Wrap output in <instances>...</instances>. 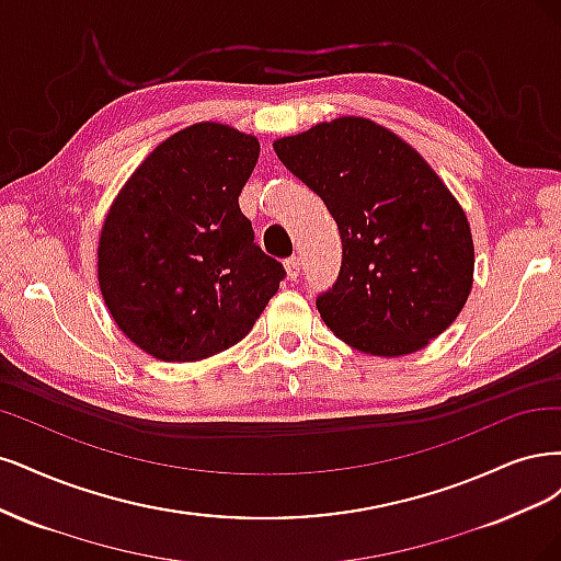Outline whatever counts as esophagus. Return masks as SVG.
<instances>
[{"label":"esophagus","mask_w":561,"mask_h":561,"mask_svg":"<svg viewBox=\"0 0 561 561\" xmlns=\"http://www.w3.org/2000/svg\"><path fill=\"white\" fill-rule=\"evenodd\" d=\"M284 267H286V277L291 279V282H296V279L300 277V259H298V256L288 259V261L284 263Z\"/></svg>","instance_id":"esophagus-1"}]
</instances>
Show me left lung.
I'll return each instance as SVG.
<instances>
[{"mask_svg":"<svg viewBox=\"0 0 561 561\" xmlns=\"http://www.w3.org/2000/svg\"><path fill=\"white\" fill-rule=\"evenodd\" d=\"M273 147L340 230V275L317 298L327 327L373 356L426 347L459 317L476 265L471 226L440 176L399 135L358 116Z\"/></svg>","mask_w":561,"mask_h":561,"instance_id":"1","label":"left lung"}]
</instances>
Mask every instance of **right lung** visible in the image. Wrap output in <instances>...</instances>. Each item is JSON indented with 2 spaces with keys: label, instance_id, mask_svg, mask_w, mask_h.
I'll use <instances>...</instances> for the list:
<instances>
[{
  "label": "right lung",
  "instance_id": "obj_1",
  "mask_svg": "<svg viewBox=\"0 0 561 561\" xmlns=\"http://www.w3.org/2000/svg\"><path fill=\"white\" fill-rule=\"evenodd\" d=\"M261 144L195 123L149 153L106 214L98 279L118 329L160 360H201L254 329L284 279L238 197Z\"/></svg>",
  "mask_w": 561,
  "mask_h": 561
}]
</instances>
